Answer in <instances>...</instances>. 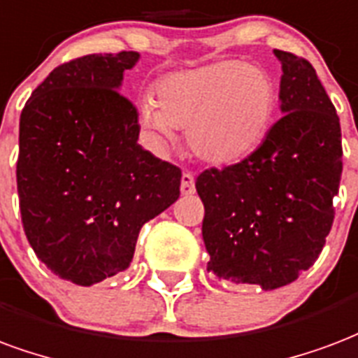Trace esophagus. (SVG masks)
Returning <instances> with one entry per match:
<instances>
[{
  "label": "esophagus",
  "instance_id": "1",
  "mask_svg": "<svg viewBox=\"0 0 358 358\" xmlns=\"http://www.w3.org/2000/svg\"><path fill=\"white\" fill-rule=\"evenodd\" d=\"M180 189H182L184 195H192V193H195V178H193L192 172H184V174H182Z\"/></svg>",
  "mask_w": 358,
  "mask_h": 358
}]
</instances>
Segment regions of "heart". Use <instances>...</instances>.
<instances>
[{"mask_svg":"<svg viewBox=\"0 0 358 358\" xmlns=\"http://www.w3.org/2000/svg\"><path fill=\"white\" fill-rule=\"evenodd\" d=\"M153 100L140 104V121L159 145L187 129L192 152L210 165H229L264 142L273 125L277 87L262 66L222 60L176 71L155 85Z\"/></svg>","mask_w":358,"mask_h":358,"instance_id":"1","label":"heart"}]
</instances>
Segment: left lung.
<instances>
[{"instance_id":"8db88e82","label":"left lung","mask_w":358,"mask_h":358,"mask_svg":"<svg viewBox=\"0 0 358 358\" xmlns=\"http://www.w3.org/2000/svg\"><path fill=\"white\" fill-rule=\"evenodd\" d=\"M275 57L285 115L248 157L195 180L208 271L264 290L290 285L319 258L343 169L340 117L315 68L294 52Z\"/></svg>"}]
</instances>
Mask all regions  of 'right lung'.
<instances>
[{"label": "right lung", "instance_id": "1", "mask_svg": "<svg viewBox=\"0 0 358 358\" xmlns=\"http://www.w3.org/2000/svg\"><path fill=\"white\" fill-rule=\"evenodd\" d=\"M136 60L134 51L73 58L20 113L24 233L52 273L81 287L127 269L142 226L180 197L182 171L142 150L136 106L117 91Z\"/></svg>", "mask_w": 358, "mask_h": 358}]
</instances>
